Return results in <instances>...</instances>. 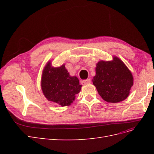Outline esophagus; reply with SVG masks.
<instances>
[{"instance_id": "esophagus-1", "label": "esophagus", "mask_w": 154, "mask_h": 154, "mask_svg": "<svg viewBox=\"0 0 154 154\" xmlns=\"http://www.w3.org/2000/svg\"><path fill=\"white\" fill-rule=\"evenodd\" d=\"M82 85H88V84H90V83H91V80H89V79H87V80H83L82 82Z\"/></svg>"}]
</instances>
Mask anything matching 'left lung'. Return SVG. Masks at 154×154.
Segmentation results:
<instances>
[{
  "label": "left lung",
  "mask_w": 154,
  "mask_h": 154,
  "mask_svg": "<svg viewBox=\"0 0 154 154\" xmlns=\"http://www.w3.org/2000/svg\"><path fill=\"white\" fill-rule=\"evenodd\" d=\"M92 82L105 101L118 103L128 97L133 85V76L122 60L114 57L112 61L97 63L96 76Z\"/></svg>",
  "instance_id": "8db88e82"
}]
</instances>
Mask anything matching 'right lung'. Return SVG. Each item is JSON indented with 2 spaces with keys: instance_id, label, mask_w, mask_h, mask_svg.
<instances>
[{
  "instance_id": "obj_1",
  "label": "right lung",
  "mask_w": 154,
  "mask_h": 154,
  "mask_svg": "<svg viewBox=\"0 0 154 154\" xmlns=\"http://www.w3.org/2000/svg\"><path fill=\"white\" fill-rule=\"evenodd\" d=\"M41 86L46 98L62 106L71 105L82 87L78 78L70 76L64 65L54 68L50 62L43 71Z\"/></svg>"
}]
</instances>
